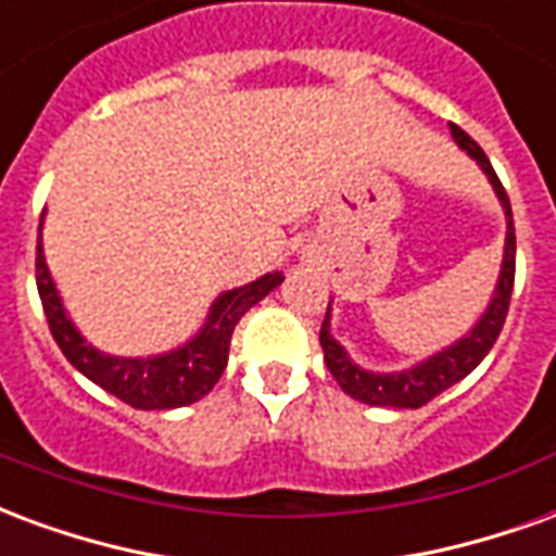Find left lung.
<instances>
[{
    "mask_svg": "<svg viewBox=\"0 0 556 556\" xmlns=\"http://www.w3.org/2000/svg\"><path fill=\"white\" fill-rule=\"evenodd\" d=\"M455 146L465 151L467 157L477 160V166L485 172V178L494 187V195L501 199L503 214H506V243H503V262L501 277L494 286L485 313L479 315V321L465 337L455 339L453 345L434 351L426 361L414 363L410 369H399V372H372L363 369L361 363L351 361V354L339 345L333 333H330V306H327L325 325H321V349H325V363L330 375L337 378V384L357 402L366 405H378V408H422L426 402L441 396L446 387L458 384L462 378L477 369L482 357L489 354L491 345L497 342L509 313V298H513L515 282V226H513V207H509V195L503 190L501 178L491 169L485 151L467 137L462 127L450 125Z\"/></svg>",
    "mask_w": 556,
    "mask_h": 556,
    "instance_id": "left-lung-1",
    "label": "left lung"
}]
</instances>
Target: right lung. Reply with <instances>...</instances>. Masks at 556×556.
<instances>
[{"label": "right lung", "instance_id": "1", "mask_svg": "<svg viewBox=\"0 0 556 556\" xmlns=\"http://www.w3.org/2000/svg\"><path fill=\"white\" fill-rule=\"evenodd\" d=\"M35 277H38V294H41L43 313L50 321V333L59 342L67 363L86 375L89 381L103 387L106 393H113L115 399H122L130 408L139 410L181 408V405H193L207 396L229 363V342L235 325L241 321L247 309H253L255 303L267 298L286 279L279 270H270L247 286L223 291L217 301L211 303L205 325L178 349L148 354V357H115V354H106L86 342L77 325L71 321L62 294L55 289L53 274L47 267V258H43L41 235H38Z\"/></svg>", "mask_w": 556, "mask_h": 556}]
</instances>
